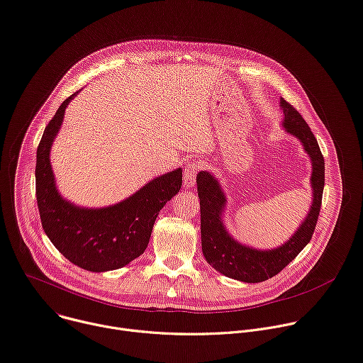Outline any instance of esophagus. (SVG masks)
Listing matches in <instances>:
<instances>
[{
    "label": "esophagus",
    "mask_w": 363,
    "mask_h": 363,
    "mask_svg": "<svg viewBox=\"0 0 363 363\" xmlns=\"http://www.w3.org/2000/svg\"><path fill=\"white\" fill-rule=\"evenodd\" d=\"M197 164L189 163L184 169V176H183V184L187 189H191L196 186V173H197Z\"/></svg>",
    "instance_id": "esophagus-1"
}]
</instances>
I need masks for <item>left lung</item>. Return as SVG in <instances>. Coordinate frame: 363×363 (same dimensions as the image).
<instances>
[{
  "label": "left lung",
  "instance_id": "1",
  "mask_svg": "<svg viewBox=\"0 0 363 363\" xmlns=\"http://www.w3.org/2000/svg\"><path fill=\"white\" fill-rule=\"evenodd\" d=\"M279 108L283 111L281 127L301 143L311 163V205L306 218L286 242L269 250H259L239 242L225 225L228 199L218 177L209 170L199 172L196 177L203 255L216 271L242 283H261L286 268L310 242L320 213L325 189L323 155L303 116L283 98H279Z\"/></svg>",
  "mask_w": 363,
  "mask_h": 363
}]
</instances>
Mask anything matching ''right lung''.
<instances>
[{
    "mask_svg": "<svg viewBox=\"0 0 363 363\" xmlns=\"http://www.w3.org/2000/svg\"><path fill=\"white\" fill-rule=\"evenodd\" d=\"M56 111L37 148L35 196L43 229L56 250L72 264L92 272L123 268L150 242L154 222L182 187V169L154 177L134 194L104 208H85L63 197L56 186L50 151L65 111L77 95Z\"/></svg>",
    "mask_w": 363,
    "mask_h": 363,
    "instance_id": "1",
    "label": "right lung"
}]
</instances>
